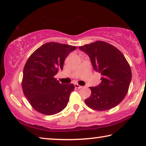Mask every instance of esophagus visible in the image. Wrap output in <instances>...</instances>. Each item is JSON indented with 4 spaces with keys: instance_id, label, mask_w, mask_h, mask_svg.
<instances>
[{
    "instance_id": "34e87169",
    "label": "esophagus",
    "mask_w": 146,
    "mask_h": 146,
    "mask_svg": "<svg viewBox=\"0 0 146 146\" xmlns=\"http://www.w3.org/2000/svg\"><path fill=\"white\" fill-rule=\"evenodd\" d=\"M75 88H77V89H81V88H83V86L78 85V84H75Z\"/></svg>"
}]
</instances>
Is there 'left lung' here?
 <instances>
[{"instance_id": "8db88e82", "label": "left lung", "mask_w": 146, "mask_h": 146, "mask_svg": "<svg viewBox=\"0 0 146 146\" xmlns=\"http://www.w3.org/2000/svg\"><path fill=\"white\" fill-rule=\"evenodd\" d=\"M90 56L94 70L101 73V83L90 87V97L85 100L89 108L106 111L115 108L127 95L131 80L129 63L120 51L111 44L96 41L78 48Z\"/></svg>"}]
</instances>
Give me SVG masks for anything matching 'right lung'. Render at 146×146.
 <instances>
[{
    "instance_id": "1",
    "label": "right lung",
    "mask_w": 146,
    "mask_h": 146,
    "mask_svg": "<svg viewBox=\"0 0 146 146\" xmlns=\"http://www.w3.org/2000/svg\"><path fill=\"white\" fill-rule=\"evenodd\" d=\"M76 48L68 44L48 42L36 49L26 61L22 88L29 103L38 112L52 115L67 106L75 86L60 84L54 76L62 70L64 60Z\"/></svg>"
}]
</instances>
